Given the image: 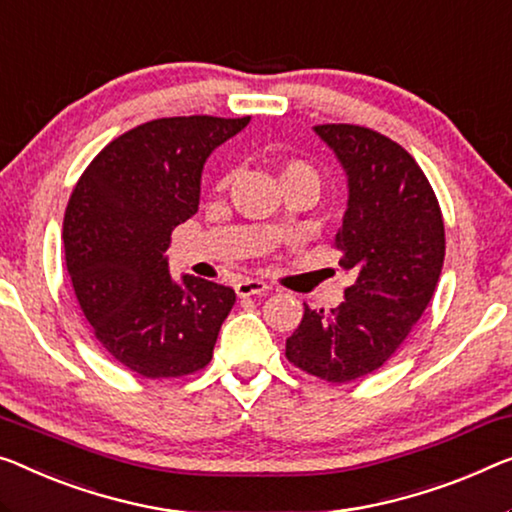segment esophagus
Returning a JSON list of instances; mask_svg holds the SVG:
<instances>
[{
	"label": "esophagus",
	"instance_id": "esophagus-1",
	"mask_svg": "<svg viewBox=\"0 0 512 512\" xmlns=\"http://www.w3.org/2000/svg\"><path fill=\"white\" fill-rule=\"evenodd\" d=\"M234 289H236V294H239V296H255V294H266L271 287L266 285V282H262V280L243 278V280L236 282Z\"/></svg>",
	"mask_w": 512,
	"mask_h": 512
}]
</instances>
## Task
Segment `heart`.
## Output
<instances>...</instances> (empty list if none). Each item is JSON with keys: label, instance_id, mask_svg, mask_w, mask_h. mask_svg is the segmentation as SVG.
I'll return each mask as SVG.
<instances>
[{"label": "heart", "instance_id": "1", "mask_svg": "<svg viewBox=\"0 0 512 512\" xmlns=\"http://www.w3.org/2000/svg\"><path fill=\"white\" fill-rule=\"evenodd\" d=\"M292 174H303V177H310L317 181V174L315 170L308 163H303V160H289V163L285 165V170H282V179L285 177H292ZM225 183V181H223Z\"/></svg>", "mask_w": 512, "mask_h": 512}]
</instances>
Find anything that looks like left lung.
<instances>
[{
	"label": "left lung",
	"mask_w": 512,
	"mask_h": 512,
	"mask_svg": "<svg viewBox=\"0 0 512 512\" xmlns=\"http://www.w3.org/2000/svg\"><path fill=\"white\" fill-rule=\"evenodd\" d=\"M312 131L347 177L335 248L354 282L338 308L305 305L285 354L296 368L345 384L381 368L421 319L444 266V220L430 181L398 142L352 124Z\"/></svg>",
	"instance_id": "1"
}]
</instances>
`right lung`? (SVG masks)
I'll return each mask as SVG.
<instances>
[{"mask_svg":"<svg viewBox=\"0 0 512 512\" xmlns=\"http://www.w3.org/2000/svg\"><path fill=\"white\" fill-rule=\"evenodd\" d=\"M250 117L154 119L112 140L64 216L75 296L98 342L137 375L183 377L211 361L234 289L167 264L170 234L195 216L207 158Z\"/></svg>","mask_w":512,"mask_h":512,"instance_id":"right-lung-1","label":"right lung"}]
</instances>
